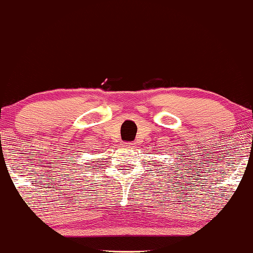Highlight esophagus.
Instances as JSON below:
<instances>
[{
    "instance_id": "1",
    "label": "esophagus",
    "mask_w": 253,
    "mask_h": 253,
    "mask_svg": "<svg viewBox=\"0 0 253 253\" xmlns=\"http://www.w3.org/2000/svg\"><path fill=\"white\" fill-rule=\"evenodd\" d=\"M122 147L132 148V147H134V144H133V143H127V141H123V143H122Z\"/></svg>"
}]
</instances>
